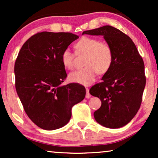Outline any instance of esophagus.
Masks as SVG:
<instances>
[{
	"instance_id": "1",
	"label": "esophagus",
	"mask_w": 158,
	"mask_h": 158,
	"mask_svg": "<svg viewBox=\"0 0 158 158\" xmlns=\"http://www.w3.org/2000/svg\"><path fill=\"white\" fill-rule=\"evenodd\" d=\"M85 90H86V96H85V98H90V97H91V95H90V93H89V89H88V88H86Z\"/></svg>"
}]
</instances>
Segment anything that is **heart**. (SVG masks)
I'll return each instance as SVG.
<instances>
[{
    "instance_id": "b5f03b06",
    "label": "heart",
    "mask_w": 158,
    "mask_h": 158,
    "mask_svg": "<svg viewBox=\"0 0 158 158\" xmlns=\"http://www.w3.org/2000/svg\"><path fill=\"white\" fill-rule=\"evenodd\" d=\"M75 49L76 53L86 55L84 61L85 67L69 74V80L73 83L89 85L95 81L97 73L105 74L111 68L114 53L111 46L106 42L83 36L75 43ZM61 60L64 67L72 70L74 66V54L70 49H65L61 55Z\"/></svg>"
}]
</instances>
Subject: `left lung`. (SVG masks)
Here are the masks:
<instances>
[{
	"label": "left lung",
	"mask_w": 158,
	"mask_h": 158,
	"mask_svg": "<svg viewBox=\"0 0 158 158\" xmlns=\"http://www.w3.org/2000/svg\"><path fill=\"white\" fill-rule=\"evenodd\" d=\"M82 34L103 36L114 53L113 63L102 82L89 91L101 101V106L94 114L95 119L107 128L124 127L135 117L141 105L146 84L143 60L131 38L111 26Z\"/></svg>",
	"instance_id": "8db88e82"
}]
</instances>
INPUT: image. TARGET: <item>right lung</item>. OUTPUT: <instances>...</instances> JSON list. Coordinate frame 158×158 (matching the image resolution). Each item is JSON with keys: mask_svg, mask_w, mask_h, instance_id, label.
Masks as SVG:
<instances>
[{"mask_svg": "<svg viewBox=\"0 0 158 158\" xmlns=\"http://www.w3.org/2000/svg\"><path fill=\"white\" fill-rule=\"evenodd\" d=\"M77 38L64 32L37 33L23 44L15 62L16 89L24 111L45 130L68 124L72 107L85 96L78 83L61 85L67 77L61 55Z\"/></svg>", "mask_w": 158, "mask_h": 158, "instance_id": "1", "label": "right lung"}]
</instances>
